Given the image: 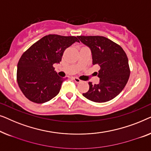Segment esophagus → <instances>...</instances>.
<instances>
[{"label":"esophagus","instance_id":"1","mask_svg":"<svg viewBox=\"0 0 151 151\" xmlns=\"http://www.w3.org/2000/svg\"><path fill=\"white\" fill-rule=\"evenodd\" d=\"M73 79H74V81H75L76 83H80L81 81V80H80L79 78H77V77H74Z\"/></svg>","mask_w":151,"mask_h":151}]
</instances>
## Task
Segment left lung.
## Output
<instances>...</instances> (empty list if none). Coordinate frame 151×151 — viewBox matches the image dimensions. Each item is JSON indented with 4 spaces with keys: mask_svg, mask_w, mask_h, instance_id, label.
Wrapping results in <instances>:
<instances>
[{
    "mask_svg": "<svg viewBox=\"0 0 151 151\" xmlns=\"http://www.w3.org/2000/svg\"><path fill=\"white\" fill-rule=\"evenodd\" d=\"M91 50L93 65L101 69L98 84L89 82L90 88L83 96L95 103H105L117 96L128 81L129 61L120 46L103 36H77Z\"/></svg>",
    "mask_w": 151,
    "mask_h": 151,
    "instance_id": "obj_1",
    "label": "left lung"
}]
</instances>
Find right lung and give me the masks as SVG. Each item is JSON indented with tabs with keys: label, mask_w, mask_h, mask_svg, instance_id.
Listing matches in <instances>:
<instances>
[{
	"label": "right lung",
	"mask_w": 151,
	"mask_h": 151,
	"mask_svg": "<svg viewBox=\"0 0 151 151\" xmlns=\"http://www.w3.org/2000/svg\"><path fill=\"white\" fill-rule=\"evenodd\" d=\"M76 42L75 36L46 35L22 54L17 66V81L29 101L44 103L59 94L65 79L57 75L53 64L59 63L64 50Z\"/></svg>",
	"instance_id": "obj_1"
}]
</instances>
